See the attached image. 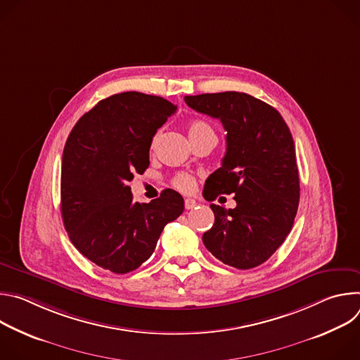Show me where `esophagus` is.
<instances>
[{
  "mask_svg": "<svg viewBox=\"0 0 360 360\" xmlns=\"http://www.w3.org/2000/svg\"><path fill=\"white\" fill-rule=\"evenodd\" d=\"M196 205H198V202L195 199H189V198L185 199V208L186 210H193Z\"/></svg>",
  "mask_w": 360,
  "mask_h": 360,
  "instance_id": "esophagus-1",
  "label": "esophagus"
}]
</instances>
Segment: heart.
<instances>
[{"label":"heart","mask_w":360,"mask_h":360,"mask_svg":"<svg viewBox=\"0 0 360 360\" xmlns=\"http://www.w3.org/2000/svg\"><path fill=\"white\" fill-rule=\"evenodd\" d=\"M205 132H214L208 122L200 121V120H195V121H191L188 124V135H189V138L198 136V135L205 134ZM155 141H157V136H153L152 146L155 145ZM174 186L178 188L182 192H191L195 188V179H193V176H191L188 174H178L174 178Z\"/></svg>","instance_id":"obj_1"}]
</instances>
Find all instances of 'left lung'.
Wrapping results in <instances>:
<instances>
[{
  "label": "left lung",
  "instance_id": "obj_1",
  "mask_svg": "<svg viewBox=\"0 0 360 360\" xmlns=\"http://www.w3.org/2000/svg\"><path fill=\"white\" fill-rule=\"evenodd\" d=\"M185 102L219 120L226 131L222 167L205 182V199L235 193L236 200L233 210L211 203L215 224L203 233V245L225 265L259 266L283 243L297 212L300 188L292 134L274 107L245 92L188 95Z\"/></svg>",
  "mask_w": 360,
  "mask_h": 360
}]
</instances>
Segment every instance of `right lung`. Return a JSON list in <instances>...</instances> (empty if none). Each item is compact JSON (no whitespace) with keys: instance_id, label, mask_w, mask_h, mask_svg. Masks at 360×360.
Here are the masks:
<instances>
[{"instance_id":"obj_1","label":"right lung","mask_w":360,"mask_h":360,"mask_svg":"<svg viewBox=\"0 0 360 360\" xmlns=\"http://www.w3.org/2000/svg\"><path fill=\"white\" fill-rule=\"evenodd\" d=\"M172 102L142 92L99 101L72 128L63 153L61 214L74 246L114 274L139 268L164 226L184 212V198L162 191L134 202L129 182L149 165L153 135L174 115Z\"/></svg>"}]
</instances>
